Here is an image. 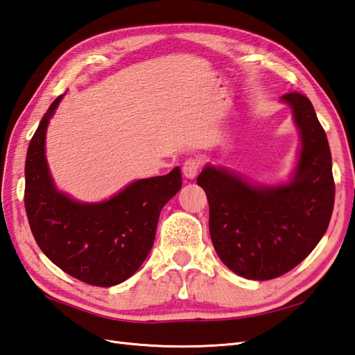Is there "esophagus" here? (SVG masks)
I'll list each match as a JSON object with an SVG mask.
<instances>
[{
  "label": "esophagus",
  "mask_w": 355,
  "mask_h": 355,
  "mask_svg": "<svg viewBox=\"0 0 355 355\" xmlns=\"http://www.w3.org/2000/svg\"><path fill=\"white\" fill-rule=\"evenodd\" d=\"M198 170H200V159H197V158H188L182 166L184 176L187 179H194L197 176Z\"/></svg>",
  "instance_id": "obj_1"
}]
</instances>
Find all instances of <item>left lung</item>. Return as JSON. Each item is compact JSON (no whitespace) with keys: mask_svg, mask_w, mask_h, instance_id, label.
I'll return each instance as SVG.
<instances>
[{"mask_svg":"<svg viewBox=\"0 0 355 355\" xmlns=\"http://www.w3.org/2000/svg\"><path fill=\"white\" fill-rule=\"evenodd\" d=\"M293 111L301 137L289 184L263 187L206 166L197 178L209 202L215 252L229 270L250 280L286 274L312 253L327 232L334 206L331 152L307 96H282Z\"/></svg>","mask_w":355,"mask_h":355,"instance_id":"1","label":"left lung"}]
</instances>
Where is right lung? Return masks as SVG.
Returning <instances> with one entry per match:
<instances>
[{
    "label": "right lung",
    "mask_w": 355,
    "mask_h": 355,
    "mask_svg": "<svg viewBox=\"0 0 355 355\" xmlns=\"http://www.w3.org/2000/svg\"><path fill=\"white\" fill-rule=\"evenodd\" d=\"M58 96L34 132L25 161V211L33 236L51 262L92 286L125 282L148 257L161 209L182 187L180 168L135 180L110 200L80 203L60 193L45 158L49 119Z\"/></svg>",
    "instance_id": "obj_1"
}]
</instances>
